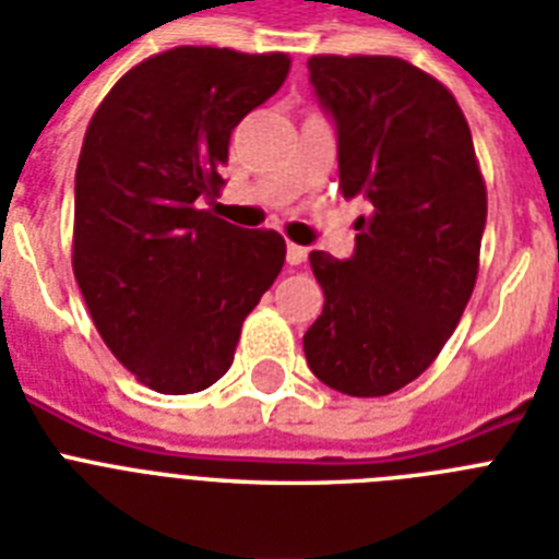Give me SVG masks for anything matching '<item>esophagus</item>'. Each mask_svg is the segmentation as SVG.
I'll return each mask as SVG.
<instances>
[{
    "label": "esophagus",
    "mask_w": 559,
    "mask_h": 559,
    "mask_svg": "<svg viewBox=\"0 0 559 559\" xmlns=\"http://www.w3.org/2000/svg\"><path fill=\"white\" fill-rule=\"evenodd\" d=\"M306 257H308L306 248L288 242V248H285V259H288V265H302V262H306Z\"/></svg>",
    "instance_id": "34e87169"
}]
</instances>
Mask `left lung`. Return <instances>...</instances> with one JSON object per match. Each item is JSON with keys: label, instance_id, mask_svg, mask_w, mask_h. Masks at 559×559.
Instances as JSON below:
<instances>
[{"label": "left lung", "instance_id": "left-lung-1", "mask_svg": "<svg viewBox=\"0 0 559 559\" xmlns=\"http://www.w3.org/2000/svg\"><path fill=\"white\" fill-rule=\"evenodd\" d=\"M337 129L346 199L364 195L355 253L311 251L323 314L302 337L332 390L378 399L436 360L471 300L488 218L471 127L439 80L399 57H311Z\"/></svg>", "mask_w": 559, "mask_h": 559}]
</instances>
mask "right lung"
Masks as SVG:
<instances>
[{
	"label": "right lung",
	"mask_w": 559,
	"mask_h": 559,
	"mask_svg": "<svg viewBox=\"0 0 559 559\" xmlns=\"http://www.w3.org/2000/svg\"><path fill=\"white\" fill-rule=\"evenodd\" d=\"M288 53L181 46L138 62L97 106L74 176V276L103 343L164 395L234 364L285 239L199 210L236 123L276 95Z\"/></svg>",
	"instance_id": "obj_1"
}]
</instances>
